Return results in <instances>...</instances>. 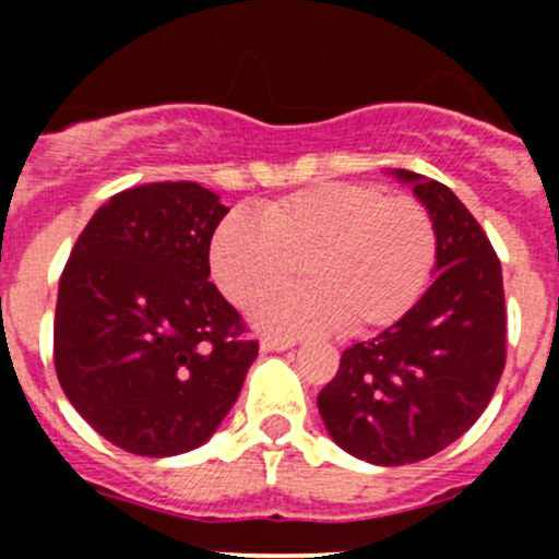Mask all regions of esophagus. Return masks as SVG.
Segmentation results:
<instances>
[{"mask_svg":"<svg viewBox=\"0 0 559 559\" xmlns=\"http://www.w3.org/2000/svg\"><path fill=\"white\" fill-rule=\"evenodd\" d=\"M295 346V341H275V337H264L262 343H259V348H262L264 354H278V352H286V348Z\"/></svg>","mask_w":559,"mask_h":559,"instance_id":"34e87169","label":"esophagus"}]
</instances>
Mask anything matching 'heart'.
<instances>
[{"label":"heart","instance_id":"obj_1","mask_svg":"<svg viewBox=\"0 0 559 559\" xmlns=\"http://www.w3.org/2000/svg\"><path fill=\"white\" fill-rule=\"evenodd\" d=\"M211 275L229 302L275 295L300 267L302 289L264 302L253 324L297 337L335 324L365 335L403 319L436 262V227L411 197L368 183H324L222 218L207 248Z\"/></svg>","mask_w":559,"mask_h":559}]
</instances>
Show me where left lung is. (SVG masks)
<instances>
[{
  "label": "left lung",
  "instance_id": "left-lung-1",
  "mask_svg": "<svg viewBox=\"0 0 559 559\" xmlns=\"http://www.w3.org/2000/svg\"><path fill=\"white\" fill-rule=\"evenodd\" d=\"M389 175L430 213L432 284L389 330L343 352L319 414L343 452L394 467L443 452L484 414L506 368V300L500 259L454 191Z\"/></svg>",
  "mask_w": 559,
  "mask_h": 559
}]
</instances>
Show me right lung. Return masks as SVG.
Here are the masks:
<instances>
[{
  "mask_svg": "<svg viewBox=\"0 0 559 559\" xmlns=\"http://www.w3.org/2000/svg\"><path fill=\"white\" fill-rule=\"evenodd\" d=\"M229 213L191 180L118 191L59 281L53 362L78 414L112 447L175 456L233 411L257 341L211 284L207 248Z\"/></svg>",
  "mask_w": 559,
  "mask_h": 559,
  "instance_id": "1",
  "label": "right lung"
}]
</instances>
